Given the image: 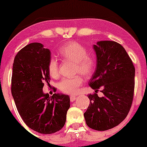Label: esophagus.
Returning <instances> with one entry per match:
<instances>
[{
    "instance_id": "esophagus-1",
    "label": "esophagus",
    "mask_w": 147,
    "mask_h": 147,
    "mask_svg": "<svg viewBox=\"0 0 147 147\" xmlns=\"http://www.w3.org/2000/svg\"><path fill=\"white\" fill-rule=\"evenodd\" d=\"M76 98L77 97H75V96H70V101L72 102H74L75 100H76Z\"/></svg>"
}]
</instances>
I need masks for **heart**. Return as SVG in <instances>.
Masks as SVG:
<instances>
[{
    "label": "heart",
    "mask_w": 147,
    "mask_h": 147,
    "mask_svg": "<svg viewBox=\"0 0 147 147\" xmlns=\"http://www.w3.org/2000/svg\"><path fill=\"white\" fill-rule=\"evenodd\" d=\"M60 54L67 60L76 63L75 73H80L85 77L92 75L94 69V59L87 54L84 46L77 42H69L63 45L59 51ZM48 72L50 76L57 78L59 74V66L57 60L52 57L48 63ZM83 84V80L80 76L73 78H64L58 84L59 90L63 93L72 94L78 92L79 87Z\"/></svg>",
    "instance_id": "b5f03b06"
}]
</instances>
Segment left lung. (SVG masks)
I'll return each instance as SVG.
<instances>
[{"label": "left lung", "instance_id": "left-lung-1", "mask_svg": "<svg viewBox=\"0 0 147 147\" xmlns=\"http://www.w3.org/2000/svg\"><path fill=\"white\" fill-rule=\"evenodd\" d=\"M97 65L89 85L95 90L84 119L89 127L97 131L114 128L126 118L132 103L135 68L125 49L115 41H98L93 45ZM102 88V96L96 92Z\"/></svg>", "mask_w": 147, "mask_h": 147}]
</instances>
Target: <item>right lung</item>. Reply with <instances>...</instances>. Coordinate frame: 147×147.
Returning <instances> with one entry per match:
<instances>
[{
	"label": "right lung",
	"mask_w": 147,
	"mask_h": 147,
	"mask_svg": "<svg viewBox=\"0 0 147 147\" xmlns=\"http://www.w3.org/2000/svg\"><path fill=\"white\" fill-rule=\"evenodd\" d=\"M51 53L43 45L32 42L22 48L15 57L11 92L16 107L26 125L43 134L56 132L64 127L69 97L42 91L50 82L48 63Z\"/></svg>",
	"instance_id": "obj_1"
}]
</instances>
